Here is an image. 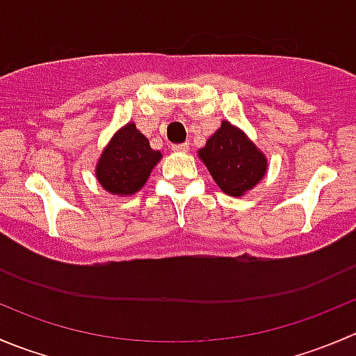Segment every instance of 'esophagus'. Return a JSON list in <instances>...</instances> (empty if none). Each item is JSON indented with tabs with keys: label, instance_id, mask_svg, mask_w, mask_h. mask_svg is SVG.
<instances>
[{
	"label": "esophagus",
	"instance_id": "34e87169",
	"mask_svg": "<svg viewBox=\"0 0 356 356\" xmlns=\"http://www.w3.org/2000/svg\"><path fill=\"white\" fill-rule=\"evenodd\" d=\"M189 149V144L188 143H182V144H174L172 146V151H175V153H186V151Z\"/></svg>",
	"mask_w": 356,
	"mask_h": 356
}]
</instances>
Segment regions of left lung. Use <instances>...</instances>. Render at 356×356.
Listing matches in <instances>:
<instances>
[{"label":"left lung","instance_id":"1","mask_svg":"<svg viewBox=\"0 0 356 356\" xmlns=\"http://www.w3.org/2000/svg\"><path fill=\"white\" fill-rule=\"evenodd\" d=\"M198 154L216 184L229 196H241L254 188L268 168L264 154L227 122H222Z\"/></svg>","mask_w":356,"mask_h":356}]
</instances>
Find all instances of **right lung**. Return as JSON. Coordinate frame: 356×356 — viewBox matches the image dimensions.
Masks as SVG:
<instances>
[{
  "instance_id": "add662e5",
  "label": "right lung",
  "mask_w": 356,
  "mask_h": 356,
  "mask_svg": "<svg viewBox=\"0 0 356 356\" xmlns=\"http://www.w3.org/2000/svg\"><path fill=\"white\" fill-rule=\"evenodd\" d=\"M160 158V151L151 149L149 140L134 123H129L113 137L95 172L106 191L113 195H134L146 184Z\"/></svg>"
}]
</instances>
